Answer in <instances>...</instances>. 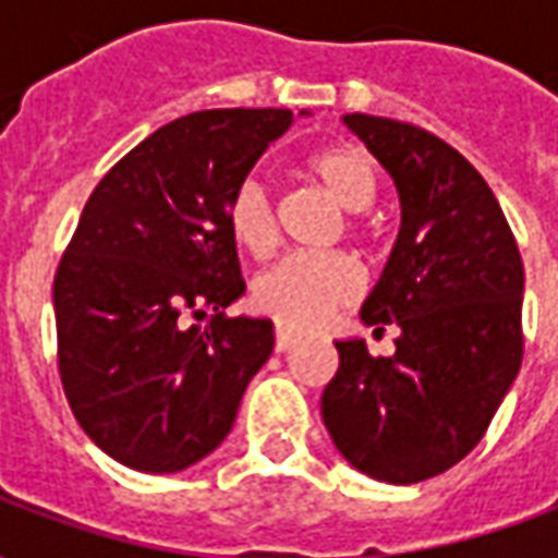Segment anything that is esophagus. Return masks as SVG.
<instances>
[{
  "label": "esophagus",
  "mask_w": 558,
  "mask_h": 558,
  "mask_svg": "<svg viewBox=\"0 0 558 558\" xmlns=\"http://www.w3.org/2000/svg\"><path fill=\"white\" fill-rule=\"evenodd\" d=\"M295 340H299L295 338V331H290V328H278V331H275V350L287 352Z\"/></svg>",
  "instance_id": "obj_1"
}]
</instances>
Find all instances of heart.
I'll return each instance as SVG.
<instances>
[{
	"label": "heart",
	"mask_w": 558,
	"mask_h": 558,
	"mask_svg": "<svg viewBox=\"0 0 558 558\" xmlns=\"http://www.w3.org/2000/svg\"><path fill=\"white\" fill-rule=\"evenodd\" d=\"M304 172L326 191L340 208H347L343 232L371 242V208L379 191V175L371 155L355 143H335L316 148L304 160ZM227 230L244 254L263 259L278 244V208L268 187L256 179H244L227 203ZM362 271L350 254L287 256L268 268L254 283V307L283 328H314L338 307L359 299Z\"/></svg>",
	"instance_id": "heart-1"
}]
</instances>
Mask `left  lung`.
Masks as SVG:
<instances>
[{
    "label": "left lung",
    "instance_id": "obj_1",
    "mask_svg": "<svg viewBox=\"0 0 558 558\" xmlns=\"http://www.w3.org/2000/svg\"><path fill=\"white\" fill-rule=\"evenodd\" d=\"M398 184L403 223L362 319L398 326L395 355L340 340L323 391L352 466L418 484L481 442L523 362V259L496 196L457 148L410 122L347 116Z\"/></svg>",
    "mask_w": 558,
    "mask_h": 558
}]
</instances>
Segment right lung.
Masks as SVG:
<instances>
[{
    "instance_id": "1",
    "label": "right lung",
    "mask_w": 558,
    "mask_h": 558,
    "mask_svg": "<svg viewBox=\"0 0 558 558\" xmlns=\"http://www.w3.org/2000/svg\"><path fill=\"white\" fill-rule=\"evenodd\" d=\"M290 122L271 107L182 116L86 199L53 278L56 362L80 427L125 466L211 454L271 355L268 319L227 316L244 292L227 203Z\"/></svg>"
}]
</instances>
